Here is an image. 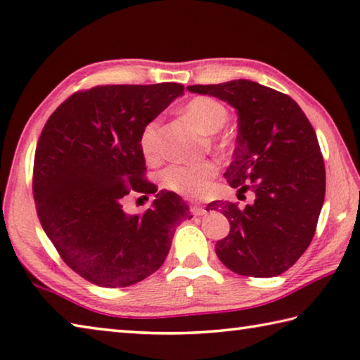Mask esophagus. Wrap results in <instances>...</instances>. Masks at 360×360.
Listing matches in <instances>:
<instances>
[{
  "label": "esophagus",
  "instance_id": "1",
  "mask_svg": "<svg viewBox=\"0 0 360 360\" xmlns=\"http://www.w3.org/2000/svg\"><path fill=\"white\" fill-rule=\"evenodd\" d=\"M191 211H192L193 215H205L206 214V209L202 206H198V205H192Z\"/></svg>",
  "mask_w": 360,
  "mask_h": 360
}]
</instances>
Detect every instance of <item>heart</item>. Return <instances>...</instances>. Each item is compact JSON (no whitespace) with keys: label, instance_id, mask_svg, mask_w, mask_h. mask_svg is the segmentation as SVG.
Wrapping results in <instances>:
<instances>
[{"label":"heart","instance_id":"1","mask_svg":"<svg viewBox=\"0 0 360 360\" xmlns=\"http://www.w3.org/2000/svg\"><path fill=\"white\" fill-rule=\"evenodd\" d=\"M184 115L197 124L205 134H215L228 121V110L220 101L209 96H198L188 101ZM140 149L146 159L154 160L160 155V121L151 120L140 134ZM215 174L217 163L201 160L195 163H173L162 173V184L168 191L187 198H197L205 193Z\"/></svg>","mask_w":360,"mask_h":360}]
</instances>
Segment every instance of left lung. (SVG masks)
Masks as SVG:
<instances>
[{
  "instance_id": "obj_1",
  "label": "left lung",
  "mask_w": 360,
  "mask_h": 360,
  "mask_svg": "<svg viewBox=\"0 0 360 360\" xmlns=\"http://www.w3.org/2000/svg\"><path fill=\"white\" fill-rule=\"evenodd\" d=\"M191 93L219 97L238 112V139L225 178L245 207L212 201L230 220L215 253L228 269L248 277L288 271L310 245L326 193V168L315 130L290 96L250 80L193 84Z\"/></svg>"
}]
</instances>
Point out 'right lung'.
Masks as SVG:
<instances>
[{"mask_svg": "<svg viewBox=\"0 0 360 360\" xmlns=\"http://www.w3.org/2000/svg\"><path fill=\"white\" fill-rule=\"evenodd\" d=\"M179 83L105 84L72 94L39 136L32 192L45 234L72 271L103 288H124L163 264L176 225L191 219L179 195L145 176L140 134L176 97ZM134 190L155 193L141 216L122 211Z\"/></svg>", "mask_w": 360, "mask_h": 360, "instance_id": "1", "label": "right lung"}]
</instances>
